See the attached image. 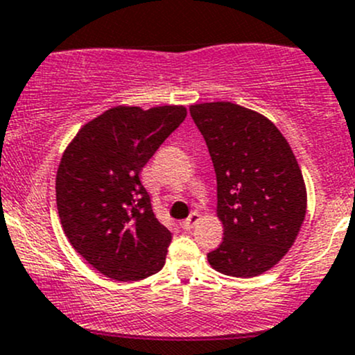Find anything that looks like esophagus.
Wrapping results in <instances>:
<instances>
[{"mask_svg":"<svg viewBox=\"0 0 355 355\" xmlns=\"http://www.w3.org/2000/svg\"><path fill=\"white\" fill-rule=\"evenodd\" d=\"M198 220H200V214H198V211H193V214L189 215L186 220H182L181 227L184 229V231H189V229H193V225H196V222H198Z\"/></svg>","mask_w":355,"mask_h":355,"instance_id":"34e87169","label":"esophagus"}]
</instances>
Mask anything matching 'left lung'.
<instances>
[{"label":"left lung","mask_w":355,"mask_h":355,"mask_svg":"<svg viewBox=\"0 0 355 355\" xmlns=\"http://www.w3.org/2000/svg\"><path fill=\"white\" fill-rule=\"evenodd\" d=\"M217 176L218 248L207 254L224 275H261L287 254L306 217L304 178L279 128L232 102L189 107Z\"/></svg>","instance_id":"8db88e82"}]
</instances>
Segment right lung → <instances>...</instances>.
<instances>
[{"label": "right lung", "instance_id": "right-lung-1", "mask_svg": "<svg viewBox=\"0 0 355 355\" xmlns=\"http://www.w3.org/2000/svg\"><path fill=\"white\" fill-rule=\"evenodd\" d=\"M184 118V105H116L83 124L61 157V227L76 253L109 279L137 282L166 263L173 236L153 215L140 173Z\"/></svg>", "mask_w": 355, "mask_h": 355}]
</instances>
